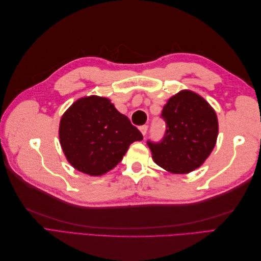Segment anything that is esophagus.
Segmentation results:
<instances>
[{
	"label": "esophagus",
	"mask_w": 261,
	"mask_h": 261,
	"mask_svg": "<svg viewBox=\"0 0 261 261\" xmlns=\"http://www.w3.org/2000/svg\"><path fill=\"white\" fill-rule=\"evenodd\" d=\"M139 130L141 132V134H143V135L145 136L146 134H147V130H148V125H143V126H140L139 127Z\"/></svg>",
	"instance_id": "34e87169"
}]
</instances>
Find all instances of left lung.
Returning a JSON list of instances; mask_svg holds the SVG:
<instances>
[{"label":"left lung","instance_id":"1","mask_svg":"<svg viewBox=\"0 0 261 261\" xmlns=\"http://www.w3.org/2000/svg\"><path fill=\"white\" fill-rule=\"evenodd\" d=\"M161 117L163 138L147 141L154 162L176 174L199 168L216 146L218 118L208 102L198 94L183 90L169 99Z\"/></svg>","mask_w":261,"mask_h":261}]
</instances>
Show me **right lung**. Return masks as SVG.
Wrapping results in <instances>:
<instances>
[{"instance_id": "1", "label": "right lung", "mask_w": 261, "mask_h": 261, "mask_svg": "<svg viewBox=\"0 0 261 261\" xmlns=\"http://www.w3.org/2000/svg\"><path fill=\"white\" fill-rule=\"evenodd\" d=\"M59 136L67 161L92 176L115 168L129 145L144 138L111 101L97 96L72 105L61 118Z\"/></svg>"}]
</instances>
